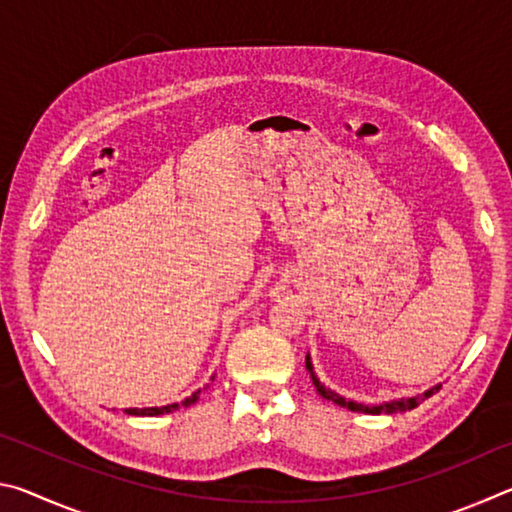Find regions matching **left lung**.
<instances>
[{"instance_id": "8db88e82", "label": "left lung", "mask_w": 512, "mask_h": 512, "mask_svg": "<svg viewBox=\"0 0 512 512\" xmlns=\"http://www.w3.org/2000/svg\"><path fill=\"white\" fill-rule=\"evenodd\" d=\"M305 363H307V370H309V375H311V381H314V386H316V391H318V395H320V397H325V400L334 402V404H339V406H345V409L357 411V413H372V415H379V413H404V411H411V409H415V406H418L420 402L427 400V397H431L433 393H438V391H440V386H443V384H436V386L427 388V391H424V393H418V395H413V397H400V400H391V402H381V404H361V402H354V400H345L343 395H339L336 391H332V388H327V386L323 384V381L318 379L316 372H314V363H311V357H309V354H307Z\"/></svg>"}]
</instances>
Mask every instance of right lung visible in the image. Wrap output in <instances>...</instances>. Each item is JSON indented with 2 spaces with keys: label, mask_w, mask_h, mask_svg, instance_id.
I'll list each match as a JSON object with an SVG mask.
<instances>
[{
  "label": "right lung",
  "mask_w": 512,
  "mask_h": 512,
  "mask_svg": "<svg viewBox=\"0 0 512 512\" xmlns=\"http://www.w3.org/2000/svg\"><path fill=\"white\" fill-rule=\"evenodd\" d=\"M212 381H214V377H212ZM198 395H201V388H198L196 393H192V397H185V400L180 402V404L176 402V404H167V406H146V409H126V413L128 415H162V413H171V411H178L180 406H192L198 400Z\"/></svg>",
  "instance_id": "1"
}]
</instances>
